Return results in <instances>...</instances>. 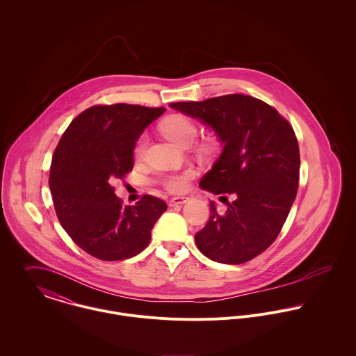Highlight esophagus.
I'll use <instances>...</instances> for the list:
<instances>
[{"label":"esophagus","mask_w":356,"mask_h":356,"mask_svg":"<svg viewBox=\"0 0 356 356\" xmlns=\"http://www.w3.org/2000/svg\"><path fill=\"white\" fill-rule=\"evenodd\" d=\"M188 202V197H172V199H170V207H175V205H181V204H185Z\"/></svg>","instance_id":"obj_1"}]
</instances>
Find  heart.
Instances as JSON below:
<instances>
[{
	"label": "heart",
	"mask_w": 356,
	"mask_h": 356,
	"mask_svg": "<svg viewBox=\"0 0 356 356\" xmlns=\"http://www.w3.org/2000/svg\"><path fill=\"white\" fill-rule=\"evenodd\" d=\"M161 131L170 140L175 141L179 145L186 147L197 138L199 126L191 116L175 115V116L165 119L161 123ZM147 145H148V137L144 134L138 138V141L134 147L136 156H138V157L143 156L147 151ZM193 177H195L193 170H184V171H178V172L161 174L159 177V181L168 192L181 193L188 189L189 182H191V179H193Z\"/></svg>",
	"instance_id": "heart-1"
}]
</instances>
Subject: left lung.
Returning a JSON list of instances; mask_svg holds the SVG:
<instances>
[{
    "mask_svg": "<svg viewBox=\"0 0 356 356\" xmlns=\"http://www.w3.org/2000/svg\"><path fill=\"white\" fill-rule=\"evenodd\" d=\"M170 106L209 124L225 144L200 186L234 200L225 213L211 202L209 219L195 234L197 248L219 263L252 260L275 241L296 199L300 153L292 126L274 106L245 95Z\"/></svg>",
    "mask_w": 356,
    "mask_h": 356,
    "instance_id": "8db88e82",
    "label": "left lung"
}]
</instances>
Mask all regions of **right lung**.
Returning a JSON list of instances; mask_svg holds the SVG:
<instances>
[{
  "instance_id": "right-lung-1",
  "label": "right lung",
  "mask_w": 356,
  "mask_h": 356,
  "mask_svg": "<svg viewBox=\"0 0 356 356\" xmlns=\"http://www.w3.org/2000/svg\"><path fill=\"white\" fill-rule=\"evenodd\" d=\"M164 111L123 102L93 105L70 123L54 149L49 186L58 222L79 248L100 260L143 252L167 209L151 195L123 205L112 186L133 170L136 141Z\"/></svg>"
}]
</instances>
